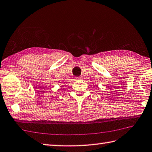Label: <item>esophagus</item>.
<instances>
[{"label": "esophagus", "mask_w": 152, "mask_h": 152, "mask_svg": "<svg viewBox=\"0 0 152 152\" xmlns=\"http://www.w3.org/2000/svg\"><path fill=\"white\" fill-rule=\"evenodd\" d=\"M82 78H81V77H76V78H75L76 80H80V79H81Z\"/></svg>", "instance_id": "34e87169"}]
</instances>
